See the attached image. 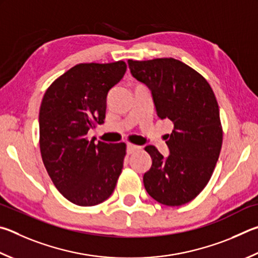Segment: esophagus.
<instances>
[{
  "label": "esophagus",
  "mask_w": 258,
  "mask_h": 258,
  "mask_svg": "<svg viewBox=\"0 0 258 258\" xmlns=\"http://www.w3.org/2000/svg\"><path fill=\"white\" fill-rule=\"evenodd\" d=\"M139 149H140V147H138V145L132 144V143H128V144H127V153H128V154H132L133 152H135V151H137V150H139Z\"/></svg>",
  "instance_id": "1"
}]
</instances>
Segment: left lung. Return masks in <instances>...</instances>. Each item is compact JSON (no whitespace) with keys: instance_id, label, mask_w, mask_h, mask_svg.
<instances>
[{"instance_id":"1","label":"left lung","mask_w":258,"mask_h":258,"mask_svg":"<svg viewBox=\"0 0 258 258\" xmlns=\"http://www.w3.org/2000/svg\"><path fill=\"white\" fill-rule=\"evenodd\" d=\"M132 76L152 92L158 117L174 130L163 158L154 145L144 150L152 166L143 176L148 194L168 207L194 200L208 185L222 147L223 131L217 98L203 76L172 57L128 59Z\"/></svg>"}]
</instances>
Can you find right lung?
I'll return each mask as SVG.
<instances>
[{"label": "right lung", "mask_w": 258, "mask_h": 258, "mask_svg": "<svg viewBox=\"0 0 258 258\" xmlns=\"http://www.w3.org/2000/svg\"><path fill=\"white\" fill-rule=\"evenodd\" d=\"M126 63H81L46 90L39 109L41 159L65 199L80 207L100 204L113 194L123 169L126 144L87 138L102 124L108 91L120 81Z\"/></svg>", "instance_id": "add662e5"}]
</instances>
